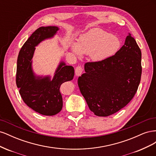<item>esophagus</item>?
<instances>
[{
    "instance_id": "obj_1",
    "label": "esophagus",
    "mask_w": 156,
    "mask_h": 156,
    "mask_svg": "<svg viewBox=\"0 0 156 156\" xmlns=\"http://www.w3.org/2000/svg\"><path fill=\"white\" fill-rule=\"evenodd\" d=\"M83 68L81 66H78L76 68H75V75H77V76H79V75H81L82 72H83Z\"/></svg>"
}]
</instances>
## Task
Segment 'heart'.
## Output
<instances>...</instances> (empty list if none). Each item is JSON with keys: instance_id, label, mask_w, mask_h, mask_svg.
<instances>
[{"instance_id": "heart-1", "label": "heart", "mask_w": 156, "mask_h": 156, "mask_svg": "<svg viewBox=\"0 0 156 156\" xmlns=\"http://www.w3.org/2000/svg\"><path fill=\"white\" fill-rule=\"evenodd\" d=\"M119 37L104 30L94 28L80 36L78 44H72V51L78 56L90 55L95 61L104 60L115 54L120 48Z\"/></svg>"}]
</instances>
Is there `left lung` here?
I'll list each match as a JSON object with an SVG mask.
<instances>
[{
    "label": "left lung",
    "mask_w": 156,
    "mask_h": 156,
    "mask_svg": "<svg viewBox=\"0 0 156 156\" xmlns=\"http://www.w3.org/2000/svg\"><path fill=\"white\" fill-rule=\"evenodd\" d=\"M78 86L90 110L98 116L120 111L133 99L140 81L141 51L130 34L115 55L87 62Z\"/></svg>",
    "instance_id": "obj_1"
}]
</instances>
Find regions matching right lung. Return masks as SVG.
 <instances>
[{
    "instance_id": "obj_1",
    "label": "right lung",
    "mask_w": 156,
    "mask_h": 156,
    "mask_svg": "<svg viewBox=\"0 0 156 156\" xmlns=\"http://www.w3.org/2000/svg\"><path fill=\"white\" fill-rule=\"evenodd\" d=\"M58 27H41L32 33L19 53L16 84L23 101L32 109L45 116L55 115L62 110L63 101L60 87L72 80L74 68L63 61L56 68L53 79L50 76H37L32 67L35 47L42 41L53 37Z\"/></svg>"
}]
</instances>
